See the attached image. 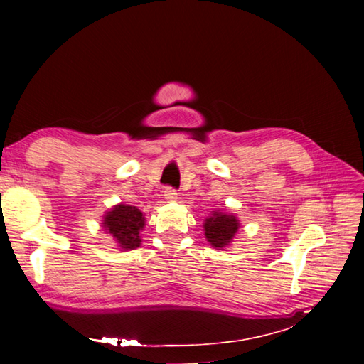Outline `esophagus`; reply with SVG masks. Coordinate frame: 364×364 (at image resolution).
<instances>
[{
    "label": "esophagus",
    "mask_w": 364,
    "mask_h": 364,
    "mask_svg": "<svg viewBox=\"0 0 364 364\" xmlns=\"http://www.w3.org/2000/svg\"><path fill=\"white\" fill-rule=\"evenodd\" d=\"M178 191H176L174 188H171V186H167V188L164 190V197H165V200H168V202H174L176 199H178Z\"/></svg>",
    "instance_id": "obj_1"
}]
</instances>
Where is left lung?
I'll list each match as a JSON object with an SVG mask.
<instances>
[{
    "label": "left lung",
    "instance_id": "obj_1",
    "mask_svg": "<svg viewBox=\"0 0 364 364\" xmlns=\"http://www.w3.org/2000/svg\"><path fill=\"white\" fill-rule=\"evenodd\" d=\"M205 237L215 249H223L230 245L240 228L238 218L235 215L213 211V214L205 218Z\"/></svg>",
    "mask_w": 364,
    "mask_h": 364
}]
</instances>
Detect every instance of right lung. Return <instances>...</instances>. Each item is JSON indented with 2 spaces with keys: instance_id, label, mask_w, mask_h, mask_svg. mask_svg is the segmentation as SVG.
Listing matches in <instances>:
<instances>
[{
  "instance_id": "1",
  "label": "right lung",
  "mask_w": 364,
  "mask_h": 364,
  "mask_svg": "<svg viewBox=\"0 0 364 364\" xmlns=\"http://www.w3.org/2000/svg\"><path fill=\"white\" fill-rule=\"evenodd\" d=\"M146 226V218L136 206L119 203L107 211L103 228L111 234L119 249L132 250L141 245V230Z\"/></svg>"
}]
</instances>
